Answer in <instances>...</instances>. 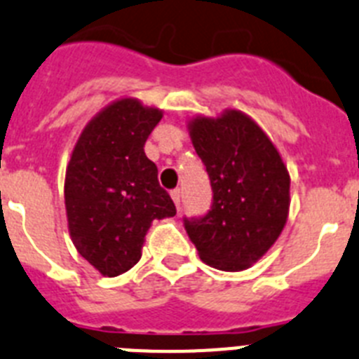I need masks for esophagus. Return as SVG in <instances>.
Masks as SVG:
<instances>
[{
    "label": "esophagus",
    "instance_id": "1",
    "mask_svg": "<svg viewBox=\"0 0 359 359\" xmlns=\"http://www.w3.org/2000/svg\"><path fill=\"white\" fill-rule=\"evenodd\" d=\"M170 198H172L174 205H176V209L180 210V207H182V191H180V189H174V191H170Z\"/></svg>",
    "mask_w": 359,
    "mask_h": 359
}]
</instances>
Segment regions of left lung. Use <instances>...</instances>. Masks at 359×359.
Wrapping results in <instances>:
<instances>
[{"mask_svg":"<svg viewBox=\"0 0 359 359\" xmlns=\"http://www.w3.org/2000/svg\"><path fill=\"white\" fill-rule=\"evenodd\" d=\"M212 187V209L185 219L203 263L219 271L249 269L283 231L290 207V176L263 128L241 110L187 125Z\"/></svg>","mask_w":359,"mask_h":359,"instance_id":"8db88e82","label":"left lung"}]
</instances>
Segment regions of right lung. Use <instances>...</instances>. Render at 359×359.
Returning a JSON list of instances; mask_svg holds the SVG:
<instances>
[{
  "instance_id": "obj_1",
  "label": "right lung",
  "mask_w": 359,
  "mask_h": 359,
  "mask_svg": "<svg viewBox=\"0 0 359 359\" xmlns=\"http://www.w3.org/2000/svg\"><path fill=\"white\" fill-rule=\"evenodd\" d=\"M163 110L121 97L85 125L65 172V209L76 250L107 278L140 258L154 219L176 216L145 156L147 137Z\"/></svg>"
}]
</instances>
